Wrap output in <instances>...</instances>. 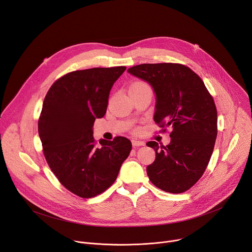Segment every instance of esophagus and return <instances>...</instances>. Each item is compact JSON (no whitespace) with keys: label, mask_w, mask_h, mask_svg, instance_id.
Here are the masks:
<instances>
[{"label":"esophagus","mask_w":252,"mask_h":252,"mask_svg":"<svg viewBox=\"0 0 252 252\" xmlns=\"http://www.w3.org/2000/svg\"><path fill=\"white\" fill-rule=\"evenodd\" d=\"M131 145H132L133 148L142 147V146H145V142L141 141V140H137V139H131Z\"/></svg>","instance_id":"1"}]
</instances>
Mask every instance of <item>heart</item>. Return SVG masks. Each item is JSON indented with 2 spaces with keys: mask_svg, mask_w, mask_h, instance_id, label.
I'll list each match as a JSON object with an SVG mask.
<instances>
[{
  "mask_svg": "<svg viewBox=\"0 0 252 252\" xmlns=\"http://www.w3.org/2000/svg\"><path fill=\"white\" fill-rule=\"evenodd\" d=\"M145 86H148V85L145 84V83H142V82H136L131 87H145Z\"/></svg>",
  "mask_w": 252,
  "mask_h": 252,
  "instance_id": "heart-1",
  "label": "heart"
}]
</instances>
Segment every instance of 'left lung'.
Returning <instances> with one entry per match:
<instances>
[{"label": "left lung", "mask_w": 252, "mask_h": 252, "mask_svg": "<svg viewBox=\"0 0 252 252\" xmlns=\"http://www.w3.org/2000/svg\"><path fill=\"white\" fill-rule=\"evenodd\" d=\"M127 71L153 87L155 122L172 128L166 147L157 141L147 143L156 152L155 161L147 167L150 181L166 192H185L202 176L213 152L218 135L214 100L202 80L187 65L142 63Z\"/></svg>", "instance_id": "left-lung-1"}]
</instances>
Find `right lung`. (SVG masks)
I'll return each mask as SVG.
<instances>
[{"label":"right lung","mask_w":252,"mask_h":252,"mask_svg":"<svg viewBox=\"0 0 252 252\" xmlns=\"http://www.w3.org/2000/svg\"><path fill=\"white\" fill-rule=\"evenodd\" d=\"M126 66L75 70L50 88L39 119L46 160L59 182L83 198L94 197L117 179L131 151L124 136L114 140L93 136L95 119L105 115L110 92Z\"/></svg>","instance_id":"obj_1"}]
</instances>
